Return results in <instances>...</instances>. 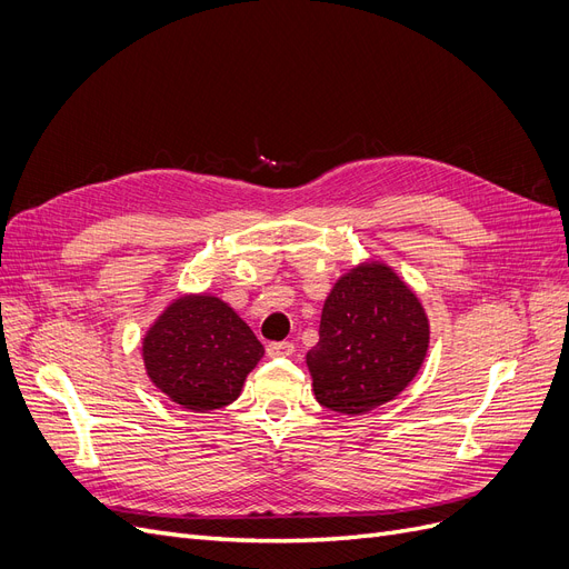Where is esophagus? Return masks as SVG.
I'll list each match as a JSON object with an SVG mask.
<instances>
[{
    "mask_svg": "<svg viewBox=\"0 0 569 569\" xmlns=\"http://www.w3.org/2000/svg\"><path fill=\"white\" fill-rule=\"evenodd\" d=\"M266 352H268V357H291L293 343H289V340H278V343H268Z\"/></svg>",
    "mask_w": 569,
    "mask_h": 569,
    "instance_id": "esophagus-1",
    "label": "esophagus"
}]
</instances>
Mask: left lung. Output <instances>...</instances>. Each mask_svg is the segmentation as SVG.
I'll use <instances>...</instances> for the list:
<instances>
[{
    "label": "left lung",
    "instance_id": "obj_1",
    "mask_svg": "<svg viewBox=\"0 0 569 569\" xmlns=\"http://www.w3.org/2000/svg\"><path fill=\"white\" fill-rule=\"evenodd\" d=\"M427 346L416 293L385 263H361L331 289L320 343L306 355L315 399L336 413H367L416 378Z\"/></svg>",
    "mask_w": 569,
    "mask_h": 569
}]
</instances>
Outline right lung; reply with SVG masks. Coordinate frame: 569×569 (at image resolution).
<instances>
[{
	"instance_id": "right-lung-1",
	"label": "right lung",
	"mask_w": 569,
	"mask_h": 569,
	"mask_svg": "<svg viewBox=\"0 0 569 569\" xmlns=\"http://www.w3.org/2000/svg\"><path fill=\"white\" fill-rule=\"evenodd\" d=\"M142 355L158 390L206 413L238 399L263 346L223 301L181 297L147 331Z\"/></svg>"
}]
</instances>
